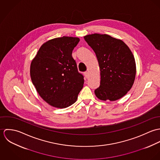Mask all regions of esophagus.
Masks as SVG:
<instances>
[{"mask_svg":"<svg viewBox=\"0 0 160 160\" xmlns=\"http://www.w3.org/2000/svg\"><path fill=\"white\" fill-rule=\"evenodd\" d=\"M84 76H86V78H88L89 76V72H88V71L84 72Z\"/></svg>","mask_w":160,"mask_h":160,"instance_id":"34e87169","label":"esophagus"}]
</instances>
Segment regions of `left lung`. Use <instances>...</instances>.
I'll return each mask as SVG.
<instances>
[{
    "instance_id": "8db88e82",
    "label": "left lung",
    "mask_w": 160,
    "mask_h": 160,
    "mask_svg": "<svg viewBox=\"0 0 160 160\" xmlns=\"http://www.w3.org/2000/svg\"><path fill=\"white\" fill-rule=\"evenodd\" d=\"M96 54L100 70V85L95 90L103 101H115L124 96L135 81L134 57L122 40L97 33L84 37Z\"/></svg>"
}]
</instances>
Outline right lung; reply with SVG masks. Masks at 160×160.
<instances>
[{"label": "right lung", "mask_w": 160, "mask_h": 160, "mask_svg": "<svg viewBox=\"0 0 160 160\" xmlns=\"http://www.w3.org/2000/svg\"><path fill=\"white\" fill-rule=\"evenodd\" d=\"M80 39L63 36L50 39L39 49L30 66L32 82L41 97L52 107H68L83 88L72 52Z\"/></svg>", "instance_id": "1"}]
</instances>
